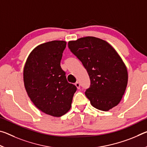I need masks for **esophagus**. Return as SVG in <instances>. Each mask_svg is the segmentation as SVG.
Here are the masks:
<instances>
[{
  "label": "esophagus",
  "mask_w": 147,
  "mask_h": 147,
  "mask_svg": "<svg viewBox=\"0 0 147 147\" xmlns=\"http://www.w3.org/2000/svg\"><path fill=\"white\" fill-rule=\"evenodd\" d=\"M75 86H76V87L77 88V89H80V83L78 82L75 83Z\"/></svg>",
  "instance_id": "obj_1"
}]
</instances>
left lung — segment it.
<instances>
[{
	"instance_id": "1",
	"label": "left lung",
	"mask_w": 147,
	"mask_h": 147,
	"mask_svg": "<svg viewBox=\"0 0 147 147\" xmlns=\"http://www.w3.org/2000/svg\"><path fill=\"white\" fill-rule=\"evenodd\" d=\"M69 49L82 63L90 78L85 94L94 108L108 111L120 102L128 83L126 65L106 41L85 37L68 43Z\"/></svg>"
}]
</instances>
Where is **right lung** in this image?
I'll return each instance as SVG.
<instances>
[{"instance_id": "1", "label": "right lung", "mask_w": 147, "mask_h": 147, "mask_svg": "<svg viewBox=\"0 0 147 147\" xmlns=\"http://www.w3.org/2000/svg\"><path fill=\"white\" fill-rule=\"evenodd\" d=\"M64 41H52L36 47L23 71L24 87L34 105L43 113L61 117L71 109L76 87L67 80L60 62Z\"/></svg>"}]
</instances>
